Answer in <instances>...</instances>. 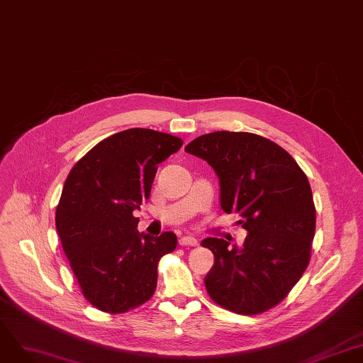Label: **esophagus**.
Returning <instances> with one entry per match:
<instances>
[{
	"label": "esophagus",
	"mask_w": 363,
	"mask_h": 363,
	"mask_svg": "<svg viewBox=\"0 0 363 363\" xmlns=\"http://www.w3.org/2000/svg\"><path fill=\"white\" fill-rule=\"evenodd\" d=\"M179 245H182V247H196L197 239L193 238V236H182V238H179Z\"/></svg>",
	"instance_id": "1"
}]
</instances>
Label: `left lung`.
<instances>
[{"label":"left lung","mask_w":363,"mask_h":363,"mask_svg":"<svg viewBox=\"0 0 363 363\" xmlns=\"http://www.w3.org/2000/svg\"><path fill=\"white\" fill-rule=\"evenodd\" d=\"M185 151L216 170L224 212L238 213L244 245L206 238L216 257L205 277L211 299L232 313L271 310L296 286L311 259L315 206L306 174L272 140L252 133L213 131Z\"/></svg>","instance_id":"1"}]
</instances>
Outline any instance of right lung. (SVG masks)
Masks as SVG:
<instances>
[{
  "label": "right lung",
  "instance_id": "add662e5",
  "mask_svg": "<svg viewBox=\"0 0 363 363\" xmlns=\"http://www.w3.org/2000/svg\"><path fill=\"white\" fill-rule=\"evenodd\" d=\"M181 146L172 134L128 128L94 146L65 179L57 232L85 299L100 311L127 313L152 298L158 262L178 238L139 233L133 212L150 199L157 164Z\"/></svg>",
  "mask_w": 363,
  "mask_h": 363
}]
</instances>
